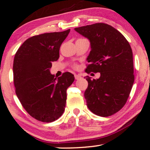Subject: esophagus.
I'll return each mask as SVG.
<instances>
[{
    "instance_id": "34e87169",
    "label": "esophagus",
    "mask_w": 150,
    "mask_h": 150,
    "mask_svg": "<svg viewBox=\"0 0 150 150\" xmlns=\"http://www.w3.org/2000/svg\"><path fill=\"white\" fill-rule=\"evenodd\" d=\"M75 79H79L80 78H81V75L75 74Z\"/></svg>"
}]
</instances>
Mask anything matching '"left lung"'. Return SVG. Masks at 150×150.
Returning a JSON list of instances; mask_svg holds the SVG:
<instances>
[{"mask_svg": "<svg viewBox=\"0 0 150 150\" xmlns=\"http://www.w3.org/2000/svg\"><path fill=\"white\" fill-rule=\"evenodd\" d=\"M75 30L90 42V62L86 72L100 73L98 79L86 77L84 92L88 109L97 115L108 117L126 104L134 83L132 52L126 38L110 25L104 23L75 28Z\"/></svg>", "mask_w": 150, "mask_h": 150, "instance_id": "8db88e82", "label": "left lung"}]
</instances>
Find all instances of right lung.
<instances>
[{
  "label": "right lung",
  "mask_w": 150,
  "mask_h": 150,
  "mask_svg": "<svg viewBox=\"0 0 150 150\" xmlns=\"http://www.w3.org/2000/svg\"><path fill=\"white\" fill-rule=\"evenodd\" d=\"M70 29L44 33L26 40L14 57L16 93L27 112L36 120L52 122L64 113L67 90L74 81L67 72L55 78L50 73L52 62L58 60L61 44Z\"/></svg>",
  "instance_id": "obj_1"
}]
</instances>
